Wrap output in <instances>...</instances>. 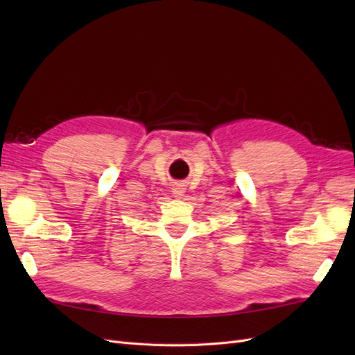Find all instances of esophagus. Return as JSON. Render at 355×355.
Wrapping results in <instances>:
<instances>
[{"label":"esophagus","mask_w":355,"mask_h":355,"mask_svg":"<svg viewBox=\"0 0 355 355\" xmlns=\"http://www.w3.org/2000/svg\"><path fill=\"white\" fill-rule=\"evenodd\" d=\"M185 192H187V188H185L184 184H182V182H178V184L173 188H171V194H173V197L178 198V200L184 198Z\"/></svg>","instance_id":"1"}]
</instances>
